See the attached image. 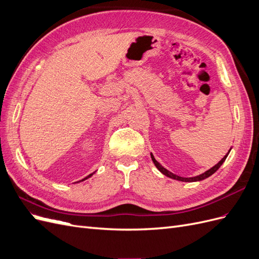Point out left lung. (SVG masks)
<instances>
[{"instance_id":"left-lung-1","label":"left lung","mask_w":259,"mask_h":259,"mask_svg":"<svg viewBox=\"0 0 259 259\" xmlns=\"http://www.w3.org/2000/svg\"><path fill=\"white\" fill-rule=\"evenodd\" d=\"M229 152H230V150H229ZM229 152L227 153L224 158L219 161L215 166H213L211 168H209L208 170H206V171H204V173L203 174H201V175H198V176H194V177H180V176H177V175H175V174H173V173H170L169 170H167L166 168H164L161 164L156 161L155 159H154V156H153V154L152 153H150L151 154V159H152V161H153V163H154V165L156 166V168H158L161 173L163 174V175H165V176H167V177H169V178H173V179H176V180H180V182H189V183H192V182H200V180H203V179H205V178H207V177H209L210 175H213L215 171L222 166V164L225 162V160L227 159V156H228V154H229Z\"/></svg>"}]
</instances>
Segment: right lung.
<instances>
[{"label":"right lung","mask_w":259,"mask_h":259,"mask_svg":"<svg viewBox=\"0 0 259 259\" xmlns=\"http://www.w3.org/2000/svg\"><path fill=\"white\" fill-rule=\"evenodd\" d=\"M94 173H95V171H94ZM94 173H92V174H90V175H89V176H86V177H85V178H84V179H82V180H80V182H83V180H85V179H88V178H90V177H92V176H93V174H94ZM76 183H79V182H76Z\"/></svg>","instance_id":"obj_1"}]
</instances>
